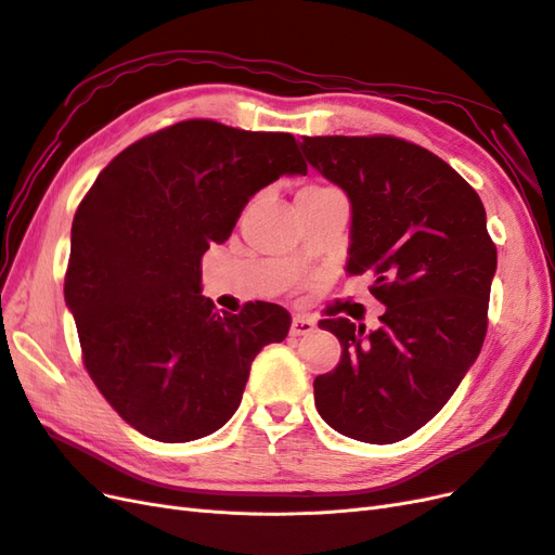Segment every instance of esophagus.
I'll return each instance as SVG.
<instances>
[{
  "label": "esophagus",
  "mask_w": 555,
  "mask_h": 555,
  "mask_svg": "<svg viewBox=\"0 0 555 555\" xmlns=\"http://www.w3.org/2000/svg\"><path fill=\"white\" fill-rule=\"evenodd\" d=\"M317 328V324L312 322L310 317H306V314H296L294 319H292V335H308V333H312Z\"/></svg>",
  "instance_id": "34e87169"
}]
</instances>
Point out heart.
<instances>
[{
  "instance_id": "obj_1",
  "label": "heart",
  "mask_w": 555,
  "mask_h": 555,
  "mask_svg": "<svg viewBox=\"0 0 555 555\" xmlns=\"http://www.w3.org/2000/svg\"><path fill=\"white\" fill-rule=\"evenodd\" d=\"M322 190H328V188H319V184H312V188H306V190H300V192H322Z\"/></svg>"
}]
</instances>
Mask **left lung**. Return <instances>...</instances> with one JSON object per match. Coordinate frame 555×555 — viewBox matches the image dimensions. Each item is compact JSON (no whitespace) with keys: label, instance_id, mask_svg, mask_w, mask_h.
I'll list each match as a JSON object with an SVG mask.
<instances>
[{"label":"left lung","instance_id":"obj_1","mask_svg":"<svg viewBox=\"0 0 555 555\" xmlns=\"http://www.w3.org/2000/svg\"><path fill=\"white\" fill-rule=\"evenodd\" d=\"M314 169L351 201L349 275L371 273L379 328L322 319L340 363L314 379L324 422L351 440L391 444L438 414L479 357L498 249L479 194L405 139L304 137Z\"/></svg>","mask_w":555,"mask_h":555}]
</instances>
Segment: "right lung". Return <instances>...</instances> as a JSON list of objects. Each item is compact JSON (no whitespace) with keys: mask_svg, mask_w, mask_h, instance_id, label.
<instances>
[{"mask_svg":"<svg viewBox=\"0 0 555 555\" xmlns=\"http://www.w3.org/2000/svg\"><path fill=\"white\" fill-rule=\"evenodd\" d=\"M282 173H308L292 133L184 120L125 147L82 196L64 298L88 375L145 438L222 428L251 361L287 338L292 317L275 304L220 314L201 296L206 249Z\"/></svg>","mask_w":555,"mask_h":555,"instance_id":"1","label":"right lung"}]
</instances>
